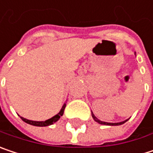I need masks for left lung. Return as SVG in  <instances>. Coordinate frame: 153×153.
I'll return each instance as SVG.
<instances>
[{
  "label": "left lung",
  "instance_id": "8db88e82",
  "mask_svg": "<svg viewBox=\"0 0 153 153\" xmlns=\"http://www.w3.org/2000/svg\"><path fill=\"white\" fill-rule=\"evenodd\" d=\"M92 117L94 118V120L95 121V122H97L98 123H100V124H104V125H112V126H114V125H121V124H123V123H124L125 122H127L128 120H125V121H123V122H120V123H106V122H102V121H101V120H99L97 117H95V116L92 113Z\"/></svg>",
  "mask_w": 153,
  "mask_h": 153
}]
</instances>
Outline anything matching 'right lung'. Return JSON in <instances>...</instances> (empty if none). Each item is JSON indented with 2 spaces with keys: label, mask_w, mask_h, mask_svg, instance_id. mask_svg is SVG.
Listing matches in <instances>:
<instances>
[{
  "label": "right lung",
  "mask_w": 153,
  "mask_h": 153,
  "mask_svg": "<svg viewBox=\"0 0 153 153\" xmlns=\"http://www.w3.org/2000/svg\"><path fill=\"white\" fill-rule=\"evenodd\" d=\"M65 106H66V103H65V104L63 105L62 108L60 109V111H59V113H58L56 116H54L53 117L50 118L48 120H46V121H42V122H37V121H31V120H28V119H26V118H23L21 117V119L23 121V122H25V123H29V124H30V125H34V126H39V127H44V126H49V125H51V124H53L54 123H56L59 118L63 116V114H64V110H65Z\"/></svg>",
  "instance_id": "obj_1"
}]
</instances>
